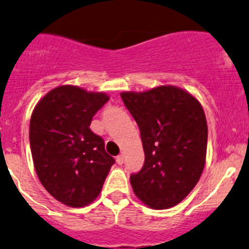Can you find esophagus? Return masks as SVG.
<instances>
[{
  "label": "esophagus",
  "mask_w": 249,
  "mask_h": 249,
  "mask_svg": "<svg viewBox=\"0 0 249 249\" xmlns=\"http://www.w3.org/2000/svg\"><path fill=\"white\" fill-rule=\"evenodd\" d=\"M116 162L119 165H122L124 162V157L122 156V154H120V156L116 157Z\"/></svg>",
  "instance_id": "obj_1"
}]
</instances>
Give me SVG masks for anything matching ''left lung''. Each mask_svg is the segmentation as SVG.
I'll return each instance as SVG.
<instances>
[{"label": "left lung", "mask_w": 249, "mask_h": 249, "mask_svg": "<svg viewBox=\"0 0 249 249\" xmlns=\"http://www.w3.org/2000/svg\"><path fill=\"white\" fill-rule=\"evenodd\" d=\"M139 125L145 162L130 175L134 194L152 209L180 203L205 165L208 125L202 106L189 92L164 85L145 92H122Z\"/></svg>", "instance_id": "8db88e82"}]
</instances>
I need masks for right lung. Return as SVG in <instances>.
<instances>
[{
    "mask_svg": "<svg viewBox=\"0 0 249 249\" xmlns=\"http://www.w3.org/2000/svg\"><path fill=\"white\" fill-rule=\"evenodd\" d=\"M108 101L103 92L61 85L44 96L32 114L29 142L36 175L69 207L90 204L115 162L103 139L90 129L93 115Z\"/></svg>",
    "mask_w": 249,
    "mask_h": 249,
    "instance_id": "1",
    "label": "right lung"
}]
</instances>
